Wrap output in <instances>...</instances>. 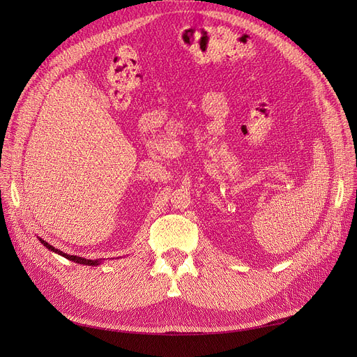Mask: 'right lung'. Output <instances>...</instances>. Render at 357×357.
I'll return each instance as SVG.
<instances>
[{
    "instance_id": "obj_1",
    "label": "right lung",
    "mask_w": 357,
    "mask_h": 357,
    "mask_svg": "<svg viewBox=\"0 0 357 357\" xmlns=\"http://www.w3.org/2000/svg\"><path fill=\"white\" fill-rule=\"evenodd\" d=\"M40 241L43 243V245L49 249V250H53L54 253H59V255H62L63 257H66V259H69V260H72V261H78V264H84V265H91V266H96V265H98L100 264V260H91V259H85V257H79V256H72V255H66V253H63V252H61V250H58V249H54L53 246H50L47 241H45V240H42L40 238Z\"/></svg>"
}]
</instances>
